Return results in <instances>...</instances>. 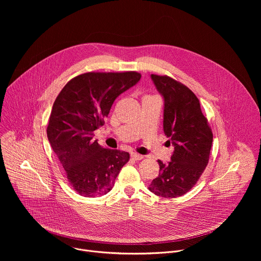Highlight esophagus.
Returning <instances> with one entry per match:
<instances>
[{"mask_svg": "<svg viewBox=\"0 0 261 261\" xmlns=\"http://www.w3.org/2000/svg\"><path fill=\"white\" fill-rule=\"evenodd\" d=\"M131 158H132L133 160H141V159H143V156H142V155H139V154H137V153H131Z\"/></svg>", "mask_w": 261, "mask_h": 261, "instance_id": "esophagus-1", "label": "esophagus"}]
</instances>
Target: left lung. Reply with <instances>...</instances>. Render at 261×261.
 I'll list each match as a JSON object with an SVG mask.
<instances>
[{
	"label": "left lung",
	"mask_w": 261,
	"mask_h": 261,
	"mask_svg": "<svg viewBox=\"0 0 261 261\" xmlns=\"http://www.w3.org/2000/svg\"><path fill=\"white\" fill-rule=\"evenodd\" d=\"M152 80L164 98L163 129L174 151L167 164L158 160L159 175L148 190L158 196L174 198L191 190L204 171L213 132L198 98L188 87L167 75L152 74Z\"/></svg>",
	"instance_id": "obj_1"
}]
</instances>
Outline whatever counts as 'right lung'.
Instances as JSON below:
<instances>
[{"label":"right lung","mask_w":261,"mask_h":261,"mask_svg":"<svg viewBox=\"0 0 261 261\" xmlns=\"http://www.w3.org/2000/svg\"><path fill=\"white\" fill-rule=\"evenodd\" d=\"M141 74L87 72L69 81L55 100L46 129L49 143L71 187L85 197L113 189L127 152L102 147L93 139L117 97L136 85Z\"/></svg>","instance_id":"add662e5"}]
</instances>
